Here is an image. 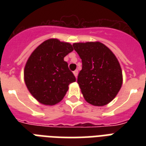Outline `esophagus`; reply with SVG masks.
<instances>
[{"mask_svg": "<svg viewBox=\"0 0 146 146\" xmlns=\"http://www.w3.org/2000/svg\"><path fill=\"white\" fill-rule=\"evenodd\" d=\"M73 74H74V76H76V78L77 77V76H78V70H76L75 71H73Z\"/></svg>", "mask_w": 146, "mask_h": 146, "instance_id": "34e87169", "label": "esophagus"}]
</instances>
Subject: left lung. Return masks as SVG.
<instances>
[{
  "label": "left lung",
  "instance_id": "1",
  "mask_svg": "<svg viewBox=\"0 0 146 146\" xmlns=\"http://www.w3.org/2000/svg\"><path fill=\"white\" fill-rule=\"evenodd\" d=\"M73 46L82 59L77 82L85 100L94 106L106 105L122 86V70L117 58L99 42H79Z\"/></svg>",
  "mask_w": 146,
  "mask_h": 146
}]
</instances>
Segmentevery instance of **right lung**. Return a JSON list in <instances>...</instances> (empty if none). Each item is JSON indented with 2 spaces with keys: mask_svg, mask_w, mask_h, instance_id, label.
<instances>
[{
  "mask_svg": "<svg viewBox=\"0 0 146 146\" xmlns=\"http://www.w3.org/2000/svg\"><path fill=\"white\" fill-rule=\"evenodd\" d=\"M73 50L72 44L50 38L33 50L24 68V81L31 95L44 105L61 101L68 86L75 82L64 57Z\"/></svg>",
  "mask_w": 146,
  "mask_h": 146,
  "instance_id": "1",
  "label": "right lung"
}]
</instances>
